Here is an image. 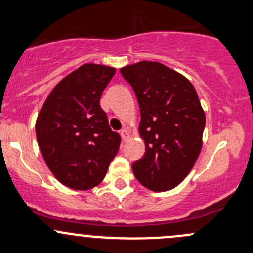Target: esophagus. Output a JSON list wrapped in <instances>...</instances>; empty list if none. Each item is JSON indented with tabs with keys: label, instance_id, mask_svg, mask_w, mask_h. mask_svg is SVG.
Returning <instances> with one entry per match:
<instances>
[{
	"label": "esophagus",
	"instance_id": "34e87169",
	"mask_svg": "<svg viewBox=\"0 0 253 253\" xmlns=\"http://www.w3.org/2000/svg\"><path fill=\"white\" fill-rule=\"evenodd\" d=\"M120 134H121V138H122V140H124V142H127V140H128L129 133H128V131H127L126 128L121 129V131H120Z\"/></svg>",
	"mask_w": 253,
	"mask_h": 253
}]
</instances>
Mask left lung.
Masks as SVG:
<instances>
[{
	"label": "left lung",
	"mask_w": 253,
	"mask_h": 253,
	"mask_svg": "<svg viewBox=\"0 0 253 253\" xmlns=\"http://www.w3.org/2000/svg\"><path fill=\"white\" fill-rule=\"evenodd\" d=\"M140 110L145 153L132 165L139 183L153 191L177 187L193 169L203 147L205 113L188 79L158 62L120 69Z\"/></svg>",
	"instance_id": "1"
}]
</instances>
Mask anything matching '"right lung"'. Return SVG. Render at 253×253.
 <instances>
[{
    "mask_svg": "<svg viewBox=\"0 0 253 253\" xmlns=\"http://www.w3.org/2000/svg\"><path fill=\"white\" fill-rule=\"evenodd\" d=\"M115 69L84 64L50 92L36 120L39 148L60 183L87 190L104 179L121 137L111 131L99 99Z\"/></svg>",
    "mask_w": 253,
    "mask_h": 253,
    "instance_id": "right-lung-1",
    "label": "right lung"
}]
</instances>
